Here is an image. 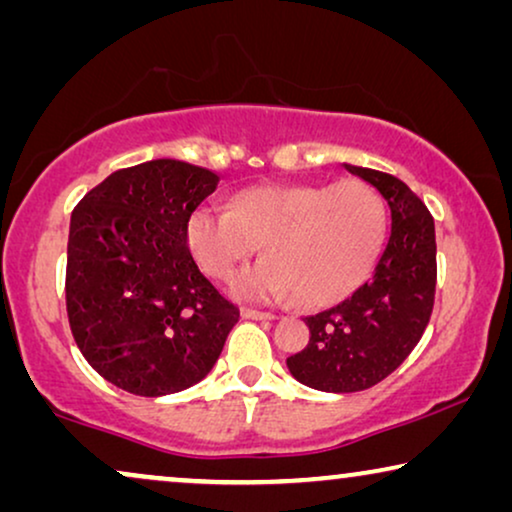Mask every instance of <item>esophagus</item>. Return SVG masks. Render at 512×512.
<instances>
[{"mask_svg":"<svg viewBox=\"0 0 512 512\" xmlns=\"http://www.w3.org/2000/svg\"><path fill=\"white\" fill-rule=\"evenodd\" d=\"M242 317L244 319H254V321H272V319H275V314L261 312V310H251V307H242Z\"/></svg>","mask_w":512,"mask_h":512,"instance_id":"esophagus-1","label":"esophagus"}]
</instances>
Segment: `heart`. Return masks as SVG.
Returning <instances> with one entry per match:
<instances>
[{"label": "heart", "instance_id": "obj_1", "mask_svg": "<svg viewBox=\"0 0 512 512\" xmlns=\"http://www.w3.org/2000/svg\"><path fill=\"white\" fill-rule=\"evenodd\" d=\"M380 195L363 179L333 184H258L230 209L198 207L186 237L195 261L214 279H230L258 251L268 256L235 277V296L326 307L349 296L382 242Z\"/></svg>", "mask_w": 512, "mask_h": 512}]
</instances>
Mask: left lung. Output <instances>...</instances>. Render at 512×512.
I'll return each mask as SVG.
<instances>
[{
  "label": "left lung",
  "instance_id": "left-lung-1",
  "mask_svg": "<svg viewBox=\"0 0 512 512\" xmlns=\"http://www.w3.org/2000/svg\"><path fill=\"white\" fill-rule=\"evenodd\" d=\"M389 207V233L368 282L307 317L310 342L286 359L305 387L352 394L375 387L417 347L436 298V226L422 200L387 172L347 165Z\"/></svg>",
  "mask_w": 512,
  "mask_h": 512
}]
</instances>
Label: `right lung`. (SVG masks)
Instances as JSON below:
<instances>
[{"label":"right lung","instance_id":"1","mask_svg":"<svg viewBox=\"0 0 512 512\" xmlns=\"http://www.w3.org/2000/svg\"><path fill=\"white\" fill-rule=\"evenodd\" d=\"M216 186L212 170L158 158L109 174L74 207L69 326L118 389L153 398L193 387L240 319L188 249V219Z\"/></svg>","mask_w":512,"mask_h":512}]
</instances>
